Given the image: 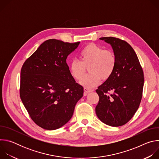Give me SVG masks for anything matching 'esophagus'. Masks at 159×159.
<instances>
[{"label":"esophagus","instance_id":"34e87169","mask_svg":"<svg viewBox=\"0 0 159 159\" xmlns=\"http://www.w3.org/2000/svg\"><path fill=\"white\" fill-rule=\"evenodd\" d=\"M84 92L86 93H91V92H93V91H94L93 89H89L86 88V87H85V88L84 89Z\"/></svg>","mask_w":159,"mask_h":159}]
</instances>
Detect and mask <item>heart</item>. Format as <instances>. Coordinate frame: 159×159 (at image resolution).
<instances>
[{
  "label": "heart",
  "instance_id": "b5f03b06",
  "mask_svg": "<svg viewBox=\"0 0 159 159\" xmlns=\"http://www.w3.org/2000/svg\"><path fill=\"white\" fill-rule=\"evenodd\" d=\"M80 61L73 60L70 64V72L76 80H80L89 67L91 73L84 76L80 84L88 88L97 85L101 79L107 80L113 73L116 65L115 56L111 51L104 50L94 43H90L79 53Z\"/></svg>",
  "mask_w": 159,
  "mask_h": 159
}]
</instances>
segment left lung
Wrapping results in <instances>:
<instances>
[{
	"label": "left lung",
	"instance_id": "left-lung-1",
	"mask_svg": "<svg viewBox=\"0 0 159 159\" xmlns=\"http://www.w3.org/2000/svg\"><path fill=\"white\" fill-rule=\"evenodd\" d=\"M99 39L111 45L116 65L111 76L96 90L99 97L96 115L109 126H120L132 118L140 106L143 72L137 54L126 41L115 37Z\"/></svg>",
	"mask_w": 159,
	"mask_h": 159
}]
</instances>
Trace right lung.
Returning a JSON list of instances; mask_svg holds the SVG:
<instances>
[{
  "mask_svg": "<svg viewBox=\"0 0 159 159\" xmlns=\"http://www.w3.org/2000/svg\"><path fill=\"white\" fill-rule=\"evenodd\" d=\"M79 44L47 40L22 66L20 99L32 120L43 129L65 125L83 96V87L76 83L66 63L68 55Z\"/></svg>",
  "mask_w": 159,
  "mask_h": 159,
  "instance_id": "1",
  "label": "right lung"
}]
</instances>
